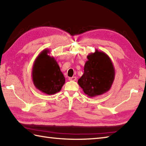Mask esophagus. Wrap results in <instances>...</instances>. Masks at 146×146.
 I'll return each mask as SVG.
<instances>
[{
    "mask_svg": "<svg viewBox=\"0 0 146 146\" xmlns=\"http://www.w3.org/2000/svg\"><path fill=\"white\" fill-rule=\"evenodd\" d=\"M70 81H76V76H73V77H70L68 78Z\"/></svg>",
    "mask_w": 146,
    "mask_h": 146,
    "instance_id": "1",
    "label": "esophagus"
}]
</instances>
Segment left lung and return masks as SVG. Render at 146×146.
Wrapping results in <instances>:
<instances>
[{
	"label": "left lung",
	"mask_w": 146,
	"mask_h": 146,
	"mask_svg": "<svg viewBox=\"0 0 146 146\" xmlns=\"http://www.w3.org/2000/svg\"><path fill=\"white\" fill-rule=\"evenodd\" d=\"M84 73L78 81L80 86L88 96L101 95L111 88L115 78V70L107 54L96 50L87 56Z\"/></svg>",
	"instance_id": "1"
}]
</instances>
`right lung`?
Wrapping results in <instances>:
<instances>
[{"label":"right lung","mask_w":146,"mask_h":146,"mask_svg":"<svg viewBox=\"0 0 146 146\" xmlns=\"http://www.w3.org/2000/svg\"><path fill=\"white\" fill-rule=\"evenodd\" d=\"M49 52V50H43L36 58L32 67V77L36 89L52 95L61 90L65 78L56 60L48 55Z\"/></svg>","instance_id":"1"}]
</instances>
